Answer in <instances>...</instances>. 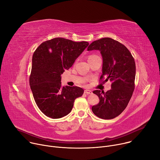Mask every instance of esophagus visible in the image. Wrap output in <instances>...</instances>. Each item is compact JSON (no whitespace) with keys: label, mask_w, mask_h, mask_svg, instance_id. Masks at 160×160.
Returning a JSON list of instances; mask_svg holds the SVG:
<instances>
[{"label":"esophagus","mask_w":160,"mask_h":160,"mask_svg":"<svg viewBox=\"0 0 160 160\" xmlns=\"http://www.w3.org/2000/svg\"><path fill=\"white\" fill-rule=\"evenodd\" d=\"M84 93L87 94H92V92L91 90H85Z\"/></svg>","instance_id":"esophagus-1"}]
</instances>
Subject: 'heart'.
<instances>
[{
  "label": "heart",
  "mask_w": 160,
  "mask_h": 160,
  "mask_svg": "<svg viewBox=\"0 0 160 160\" xmlns=\"http://www.w3.org/2000/svg\"><path fill=\"white\" fill-rule=\"evenodd\" d=\"M95 56H95V55H92V56H90L88 57V59H90V58H94V57H95Z\"/></svg>",
  "instance_id": "heart-1"
}]
</instances>
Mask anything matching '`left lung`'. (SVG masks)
Segmentation results:
<instances>
[{
	"label": "left lung",
	"instance_id": "1",
	"mask_svg": "<svg viewBox=\"0 0 160 160\" xmlns=\"http://www.w3.org/2000/svg\"><path fill=\"white\" fill-rule=\"evenodd\" d=\"M88 51L98 50L102 58V75L104 82H111V89L106 93L94 90L99 102L92 107L95 115L102 119H112L120 115L127 106L134 90L135 63L128 49L117 40L102 38L94 41Z\"/></svg>",
	"mask_w": 160,
	"mask_h": 160
}]
</instances>
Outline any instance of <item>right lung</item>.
Returning a JSON list of instances; mask_svg holds the SVG:
<instances>
[{
	"mask_svg": "<svg viewBox=\"0 0 160 160\" xmlns=\"http://www.w3.org/2000/svg\"><path fill=\"white\" fill-rule=\"evenodd\" d=\"M88 42L55 38L42 43L32 57L30 86L35 101L47 117L57 119L69 114L83 88L62 86L61 75L72 66Z\"/></svg>",
	"mask_w": 160,
	"mask_h": 160,
	"instance_id": "right-lung-1",
	"label": "right lung"
}]
</instances>
